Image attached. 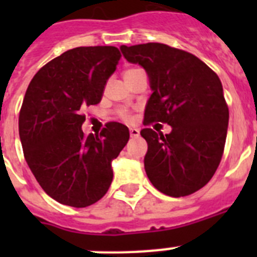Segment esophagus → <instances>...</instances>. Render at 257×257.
Masks as SVG:
<instances>
[{"label": "esophagus", "instance_id": "34e87169", "mask_svg": "<svg viewBox=\"0 0 257 257\" xmlns=\"http://www.w3.org/2000/svg\"><path fill=\"white\" fill-rule=\"evenodd\" d=\"M130 135H131V138H138V136L140 135L139 128H135V127H131V128H130Z\"/></svg>", "mask_w": 257, "mask_h": 257}]
</instances>
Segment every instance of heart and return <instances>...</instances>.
<instances>
[{
	"label": "heart",
	"mask_w": 257,
	"mask_h": 257,
	"mask_svg": "<svg viewBox=\"0 0 257 257\" xmlns=\"http://www.w3.org/2000/svg\"><path fill=\"white\" fill-rule=\"evenodd\" d=\"M135 70H138V69H128V70H126V73L124 74L131 73V72H135ZM118 115H119V117H121L122 119L126 122H130L131 119H133V114H131L130 110H127V109H121V110H118Z\"/></svg>",
	"instance_id": "obj_1"
}]
</instances>
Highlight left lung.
I'll return each mask as SVG.
<instances>
[{
	"mask_svg": "<svg viewBox=\"0 0 257 257\" xmlns=\"http://www.w3.org/2000/svg\"><path fill=\"white\" fill-rule=\"evenodd\" d=\"M121 51L148 73L153 94L144 126L172 127L166 135L149 127L140 131L148 143L145 172L166 196H189L211 180L224 153L229 109L221 81L201 59L165 44L122 45Z\"/></svg>",
	"mask_w": 257,
	"mask_h": 257,
	"instance_id": "obj_1",
	"label": "left lung"
}]
</instances>
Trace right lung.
I'll return each instance as SVG.
<instances>
[{
  "instance_id": "add662e5",
  "label": "right lung",
  "mask_w": 257,
  "mask_h": 257,
  "mask_svg": "<svg viewBox=\"0 0 257 257\" xmlns=\"http://www.w3.org/2000/svg\"><path fill=\"white\" fill-rule=\"evenodd\" d=\"M121 52L114 46L76 47L35 74L19 113L24 157L41 188L61 205L87 207L105 196L112 161L128 142L124 124L108 122L86 136L82 110L96 105Z\"/></svg>"
}]
</instances>
